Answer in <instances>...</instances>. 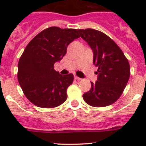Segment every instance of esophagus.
Wrapping results in <instances>:
<instances>
[{"label":"esophagus","mask_w":146,"mask_h":146,"mask_svg":"<svg viewBox=\"0 0 146 146\" xmlns=\"http://www.w3.org/2000/svg\"><path fill=\"white\" fill-rule=\"evenodd\" d=\"M74 80H81L80 77H78L77 76H74Z\"/></svg>","instance_id":"1"}]
</instances>
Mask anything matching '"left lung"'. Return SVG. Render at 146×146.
Listing matches in <instances>:
<instances>
[{
  "mask_svg": "<svg viewBox=\"0 0 146 146\" xmlns=\"http://www.w3.org/2000/svg\"><path fill=\"white\" fill-rule=\"evenodd\" d=\"M78 32L92 50L93 63L98 67L97 80L91 82V90L82 98L93 107L110 105L121 96L129 79L128 60L113 40L102 32L91 28Z\"/></svg>",
  "mask_w": 146,
  "mask_h": 146,
  "instance_id": "8db88e82",
  "label": "left lung"
}]
</instances>
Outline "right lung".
Instances as JSON below:
<instances>
[{
    "label": "right lung",
    "mask_w": 146,
    "mask_h": 146,
    "mask_svg": "<svg viewBox=\"0 0 146 146\" xmlns=\"http://www.w3.org/2000/svg\"><path fill=\"white\" fill-rule=\"evenodd\" d=\"M79 37L77 29L51 27L27 45L18 63L17 79L27 99L36 106L52 108L66 100V90L74 76L60 74L54 64L66 55L68 45Z\"/></svg>",
    "instance_id": "1"
}]
</instances>
